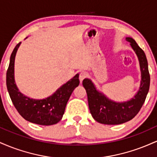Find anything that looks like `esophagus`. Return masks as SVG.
Instances as JSON below:
<instances>
[{"label": "esophagus", "mask_w": 157, "mask_h": 157, "mask_svg": "<svg viewBox=\"0 0 157 157\" xmlns=\"http://www.w3.org/2000/svg\"><path fill=\"white\" fill-rule=\"evenodd\" d=\"M86 77H87V73L85 72V71H82V72H80V75H79V79H80V82H82V81Z\"/></svg>", "instance_id": "esophagus-1"}]
</instances>
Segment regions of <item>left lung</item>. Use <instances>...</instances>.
Listing matches in <instances>:
<instances>
[{"label":"left lung","mask_w":157,"mask_h":157,"mask_svg":"<svg viewBox=\"0 0 157 157\" xmlns=\"http://www.w3.org/2000/svg\"><path fill=\"white\" fill-rule=\"evenodd\" d=\"M136 52L142 72V81L139 91L134 98L125 102H115L97 91L89 79H84L82 86L86 90L90 112L97 122L105 125H119L124 123L137 114L146 99L150 86V74L145 52L131 37H126Z\"/></svg>","instance_id":"1"}]
</instances>
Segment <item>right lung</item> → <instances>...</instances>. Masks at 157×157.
I'll list each match as a JSON object with an SVG mask.
<instances>
[{
	"label": "right lung",
	"instance_id": "1",
	"mask_svg": "<svg viewBox=\"0 0 157 157\" xmlns=\"http://www.w3.org/2000/svg\"><path fill=\"white\" fill-rule=\"evenodd\" d=\"M21 42L14 48L6 71V87L12 103L18 113L27 121L42 125H52L60 121L66 104L74 89L79 86V75L64 84L51 97L44 100H33L21 94L14 79L15 57Z\"/></svg>",
	"mask_w": 157,
	"mask_h": 157
}]
</instances>
